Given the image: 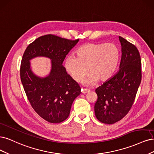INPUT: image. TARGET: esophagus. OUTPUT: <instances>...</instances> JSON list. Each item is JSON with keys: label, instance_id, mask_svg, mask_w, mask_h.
<instances>
[{"label": "esophagus", "instance_id": "34e87169", "mask_svg": "<svg viewBox=\"0 0 154 154\" xmlns=\"http://www.w3.org/2000/svg\"><path fill=\"white\" fill-rule=\"evenodd\" d=\"M81 91L83 94H86V93H88L90 91V90H88V89H82L81 90Z\"/></svg>", "mask_w": 154, "mask_h": 154}]
</instances>
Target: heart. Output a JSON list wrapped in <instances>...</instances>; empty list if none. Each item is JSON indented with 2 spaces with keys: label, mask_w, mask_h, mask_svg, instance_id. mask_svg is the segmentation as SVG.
<instances>
[{
  "label": "heart",
  "mask_w": 154,
  "mask_h": 154,
  "mask_svg": "<svg viewBox=\"0 0 154 154\" xmlns=\"http://www.w3.org/2000/svg\"><path fill=\"white\" fill-rule=\"evenodd\" d=\"M77 57L68 56L64 62L67 72L74 81L79 82L90 73L85 81L92 85L98 80L105 82L115 73L119 65L120 53L113 43H88L79 47Z\"/></svg>",
  "instance_id": "b5f03b06"
}]
</instances>
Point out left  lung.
Returning <instances> with one entry per match:
<instances>
[{
    "label": "left lung",
    "instance_id": "8db88e82",
    "mask_svg": "<svg viewBox=\"0 0 154 154\" xmlns=\"http://www.w3.org/2000/svg\"><path fill=\"white\" fill-rule=\"evenodd\" d=\"M122 59L118 72L97 88L95 114L106 124L115 123L130 111L141 81L140 52L133 44L119 36Z\"/></svg>",
    "mask_w": 154,
    "mask_h": 154
}]
</instances>
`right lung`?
<instances>
[{
	"label": "right lung",
	"mask_w": 154,
	"mask_h": 154,
	"mask_svg": "<svg viewBox=\"0 0 154 154\" xmlns=\"http://www.w3.org/2000/svg\"><path fill=\"white\" fill-rule=\"evenodd\" d=\"M47 34L29 45L23 55L20 78L31 106L44 120L61 123L70 115L74 100L81 94L79 84L68 75L63 62L79 42ZM45 57L51 60V69L45 77H39L31 70V59Z\"/></svg>",
	"instance_id": "add662e5"
}]
</instances>
